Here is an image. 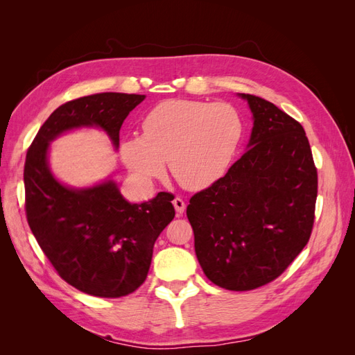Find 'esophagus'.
I'll list each match as a JSON object with an SVG mask.
<instances>
[{
    "label": "esophagus",
    "instance_id": "34e87169",
    "mask_svg": "<svg viewBox=\"0 0 355 355\" xmlns=\"http://www.w3.org/2000/svg\"><path fill=\"white\" fill-rule=\"evenodd\" d=\"M173 206H175V210H176L178 214H184V211H185V209H187L185 201L182 200V198H179V197H176V198L173 200Z\"/></svg>",
    "mask_w": 355,
    "mask_h": 355
}]
</instances>
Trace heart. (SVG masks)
Listing matches in <instances>:
<instances>
[{"label":"heart","instance_id":"1","mask_svg":"<svg viewBox=\"0 0 355 355\" xmlns=\"http://www.w3.org/2000/svg\"><path fill=\"white\" fill-rule=\"evenodd\" d=\"M243 136V120L230 103L168 99L142 121V136H128L120 155L128 170L145 182L171 175L191 191L206 189L231 166Z\"/></svg>","mask_w":355,"mask_h":355}]
</instances>
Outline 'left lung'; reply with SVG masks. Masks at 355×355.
Returning <instances> with one entry per match:
<instances>
[{
    "mask_svg": "<svg viewBox=\"0 0 355 355\" xmlns=\"http://www.w3.org/2000/svg\"><path fill=\"white\" fill-rule=\"evenodd\" d=\"M237 96L253 120L245 153L189 200L187 216L206 277L245 292L275 280L306 245L317 170L302 125L262 98Z\"/></svg>",
    "mask_w": 355,
    "mask_h": 355,
    "instance_id": "1",
    "label": "left lung"
}]
</instances>
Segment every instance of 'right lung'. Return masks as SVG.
Segmentation results:
<instances>
[{
    "label": "right lung",
    "instance_id": "1",
    "mask_svg": "<svg viewBox=\"0 0 355 355\" xmlns=\"http://www.w3.org/2000/svg\"><path fill=\"white\" fill-rule=\"evenodd\" d=\"M145 98L106 92L63 103L26 154L29 228L63 280L92 296H125L146 280L155 240L175 218L173 196L158 192L130 202L111 178L90 187L65 185L50 168V145L63 133L99 128L116 151L124 120Z\"/></svg>",
    "mask_w": 355,
    "mask_h": 355
}]
</instances>
